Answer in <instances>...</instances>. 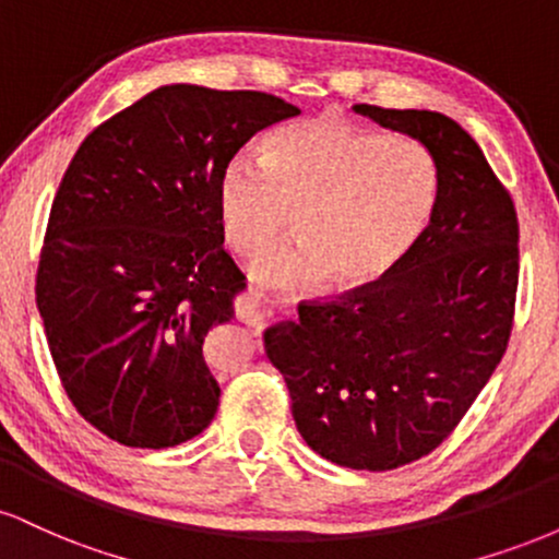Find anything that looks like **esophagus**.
Listing matches in <instances>:
<instances>
[{"instance_id": "obj_1", "label": "esophagus", "mask_w": 559, "mask_h": 559, "mask_svg": "<svg viewBox=\"0 0 559 559\" xmlns=\"http://www.w3.org/2000/svg\"><path fill=\"white\" fill-rule=\"evenodd\" d=\"M273 316H275V310L271 305H267L265 299L260 297L258 292L249 294L247 305L239 307V318L247 320V323H252V325H265Z\"/></svg>"}]
</instances>
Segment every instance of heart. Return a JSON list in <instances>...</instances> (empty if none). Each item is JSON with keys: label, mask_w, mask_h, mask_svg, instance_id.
Instances as JSON below:
<instances>
[{"label": "heart", "mask_w": 559, "mask_h": 559, "mask_svg": "<svg viewBox=\"0 0 559 559\" xmlns=\"http://www.w3.org/2000/svg\"><path fill=\"white\" fill-rule=\"evenodd\" d=\"M439 163L420 141L323 115L271 133L262 165L234 157L217 178L223 241L258 254L294 215L299 239L249 265L260 284L336 292L386 281L413 254L439 202Z\"/></svg>", "instance_id": "obj_1"}]
</instances>
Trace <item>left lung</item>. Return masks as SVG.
Segmentation results:
<instances>
[{
	"label": "left lung",
	"instance_id": "left-lung-1",
	"mask_svg": "<svg viewBox=\"0 0 559 559\" xmlns=\"http://www.w3.org/2000/svg\"><path fill=\"white\" fill-rule=\"evenodd\" d=\"M441 173L426 234L381 284L299 305L265 331L312 452L352 471L420 460L454 431L510 342L518 215L476 139L441 112L355 105Z\"/></svg>",
	"mask_w": 559,
	"mask_h": 559
}]
</instances>
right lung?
<instances>
[{
    "mask_svg": "<svg viewBox=\"0 0 559 559\" xmlns=\"http://www.w3.org/2000/svg\"><path fill=\"white\" fill-rule=\"evenodd\" d=\"M294 115L273 94L170 83L94 128L68 165L36 305L70 402L118 444L178 447L213 423L202 344L247 288L223 249L217 178Z\"/></svg>",
    "mask_w": 559,
    "mask_h": 559,
    "instance_id": "add662e5",
    "label": "right lung"
}]
</instances>
